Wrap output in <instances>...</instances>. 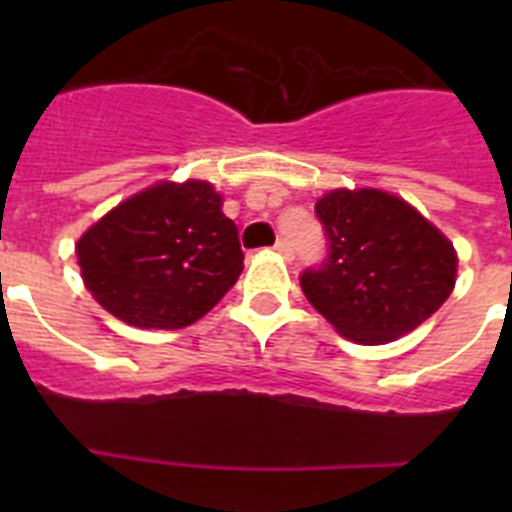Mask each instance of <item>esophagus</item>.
Returning a JSON list of instances; mask_svg holds the SVG:
<instances>
[{
	"label": "esophagus",
	"instance_id": "1",
	"mask_svg": "<svg viewBox=\"0 0 512 512\" xmlns=\"http://www.w3.org/2000/svg\"><path fill=\"white\" fill-rule=\"evenodd\" d=\"M274 251H277L279 256H284V259H292V256H295V248H292V243H289L287 238H279V241L274 243Z\"/></svg>",
	"mask_w": 512,
	"mask_h": 512
}]
</instances>
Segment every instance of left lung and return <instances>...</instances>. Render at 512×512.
<instances>
[{"instance_id": "8db88e82", "label": "left lung", "mask_w": 512, "mask_h": 512, "mask_svg": "<svg viewBox=\"0 0 512 512\" xmlns=\"http://www.w3.org/2000/svg\"><path fill=\"white\" fill-rule=\"evenodd\" d=\"M328 259L300 287L343 338L390 343L418 328L456 282V251L415 207L379 189H333L315 202Z\"/></svg>"}]
</instances>
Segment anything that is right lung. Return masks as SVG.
<instances>
[{
	"mask_svg": "<svg viewBox=\"0 0 512 512\" xmlns=\"http://www.w3.org/2000/svg\"><path fill=\"white\" fill-rule=\"evenodd\" d=\"M94 300L135 328L176 330L210 312L243 271L238 228L210 182H158L76 243Z\"/></svg>",
	"mask_w": 512,
	"mask_h": 512,
	"instance_id": "1",
	"label": "right lung"
}]
</instances>
